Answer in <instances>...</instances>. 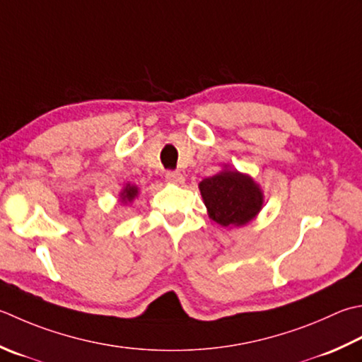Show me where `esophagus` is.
<instances>
[{
	"label": "esophagus",
	"mask_w": 362,
	"mask_h": 362,
	"mask_svg": "<svg viewBox=\"0 0 362 362\" xmlns=\"http://www.w3.org/2000/svg\"><path fill=\"white\" fill-rule=\"evenodd\" d=\"M166 180L169 183H177V185H182V183L185 182V177H183V174H180L179 171H168Z\"/></svg>",
	"instance_id": "34e87169"
}]
</instances>
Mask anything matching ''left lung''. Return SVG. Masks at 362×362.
<instances>
[{
    "label": "left lung",
    "instance_id": "1",
    "mask_svg": "<svg viewBox=\"0 0 362 362\" xmlns=\"http://www.w3.org/2000/svg\"><path fill=\"white\" fill-rule=\"evenodd\" d=\"M199 189L209 216L223 228L247 224L264 205V193L252 177L228 166L204 179Z\"/></svg>",
    "mask_w": 362,
    "mask_h": 362
}]
</instances>
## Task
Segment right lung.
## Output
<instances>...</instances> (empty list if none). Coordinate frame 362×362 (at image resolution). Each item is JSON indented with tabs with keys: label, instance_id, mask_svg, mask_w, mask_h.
Listing matches in <instances>:
<instances>
[{
	"label": "right lung",
	"instance_id": "right-lung-1",
	"mask_svg": "<svg viewBox=\"0 0 362 362\" xmlns=\"http://www.w3.org/2000/svg\"><path fill=\"white\" fill-rule=\"evenodd\" d=\"M138 193H139V189H138L136 185H130V183H127V185L124 187V189L120 191V194H119L120 196V202H124V204L133 202V199L138 196Z\"/></svg>",
	"mask_w": 362,
	"mask_h": 362
}]
</instances>
